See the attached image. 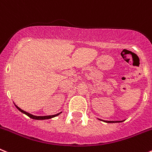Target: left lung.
<instances>
[{"label": "left lung", "mask_w": 152, "mask_h": 152, "mask_svg": "<svg viewBox=\"0 0 152 152\" xmlns=\"http://www.w3.org/2000/svg\"><path fill=\"white\" fill-rule=\"evenodd\" d=\"M102 121H103V120H102ZM104 122H106V123H121V122H123V121H104Z\"/></svg>", "instance_id": "obj_1"}]
</instances>
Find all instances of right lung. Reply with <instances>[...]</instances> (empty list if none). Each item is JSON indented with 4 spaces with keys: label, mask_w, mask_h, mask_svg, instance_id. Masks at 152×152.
Here are the masks:
<instances>
[{
    "label": "right lung",
    "mask_w": 152,
    "mask_h": 152,
    "mask_svg": "<svg viewBox=\"0 0 152 152\" xmlns=\"http://www.w3.org/2000/svg\"><path fill=\"white\" fill-rule=\"evenodd\" d=\"M16 107H17V109H18L20 111L21 113H23L24 114H26V116H29V118H31V119H38V120H42V119H51V118H53V117H56V116H58L61 113H58V114H56V115H52V116H34V115H32V114L26 112V111H24L23 110H21L20 107H17V105H15Z\"/></svg>",
    "instance_id": "obj_1"
}]
</instances>
